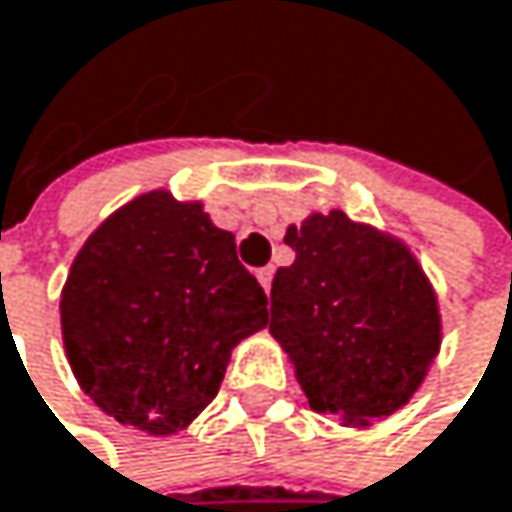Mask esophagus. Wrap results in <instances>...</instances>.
<instances>
[{
	"mask_svg": "<svg viewBox=\"0 0 512 512\" xmlns=\"http://www.w3.org/2000/svg\"><path fill=\"white\" fill-rule=\"evenodd\" d=\"M256 277H259L262 289H265V292L271 295V280H274V268H271V265H268V268H259V271H256Z\"/></svg>",
	"mask_w": 512,
	"mask_h": 512,
	"instance_id": "esophagus-1",
	"label": "esophagus"
}]
</instances>
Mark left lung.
Returning <instances> with one entry per match:
<instances>
[{"instance_id":"obj_1","label":"left lung","mask_w":512,"mask_h":512,"mask_svg":"<svg viewBox=\"0 0 512 512\" xmlns=\"http://www.w3.org/2000/svg\"><path fill=\"white\" fill-rule=\"evenodd\" d=\"M295 262L271 283V334L310 408L370 426L402 408L441 346L435 292L411 250L343 211L283 238Z\"/></svg>"}]
</instances>
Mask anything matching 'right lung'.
<instances>
[{
  "label": "right lung",
  "instance_id": "obj_1",
  "mask_svg": "<svg viewBox=\"0 0 512 512\" xmlns=\"http://www.w3.org/2000/svg\"><path fill=\"white\" fill-rule=\"evenodd\" d=\"M59 310L80 387L148 435L184 429L217 396L232 349L268 325L235 235L166 190L136 196L89 235Z\"/></svg>",
  "mask_w": 512,
  "mask_h": 512
}]
</instances>
